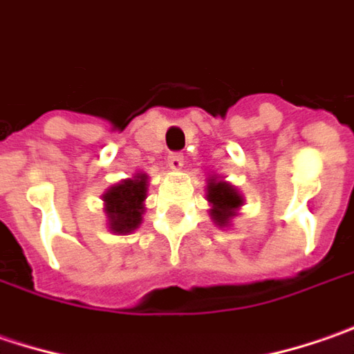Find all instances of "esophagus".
Returning <instances> with one entry per match:
<instances>
[{"instance_id":"34e87169","label":"esophagus","mask_w":354,"mask_h":354,"mask_svg":"<svg viewBox=\"0 0 354 354\" xmlns=\"http://www.w3.org/2000/svg\"><path fill=\"white\" fill-rule=\"evenodd\" d=\"M168 166H170L172 170H182V166H184V156H182L180 152H172V154L168 156Z\"/></svg>"}]
</instances>
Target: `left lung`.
I'll list each match as a JSON object with an SVG mask.
<instances>
[{"mask_svg": "<svg viewBox=\"0 0 354 354\" xmlns=\"http://www.w3.org/2000/svg\"><path fill=\"white\" fill-rule=\"evenodd\" d=\"M207 202H212V218L218 225H225L232 216H236V209L243 204L241 196L230 184L216 180H209Z\"/></svg>", "mask_w": 354, "mask_h": 354, "instance_id": "8db88e82", "label": "left lung"}]
</instances>
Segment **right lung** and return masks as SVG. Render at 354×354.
<instances>
[{
    "instance_id": "add662e5",
    "label": "right lung",
    "mask_w": 354,
    "mask_h": 354,
    "mask_svg": "<svg viewBox=\"0 0 354 354\" xmlns=\"http://www.w3.org/2000/svg\"><path fill=\"white\" fill-rule=\"evenodd\" d=\"M147 180L145 174H136L120 184L113 186L104 194V209L109 216L111 230L118 234H129L142 222V202L147 198Z\"/></svg>"
}]
</instances>
